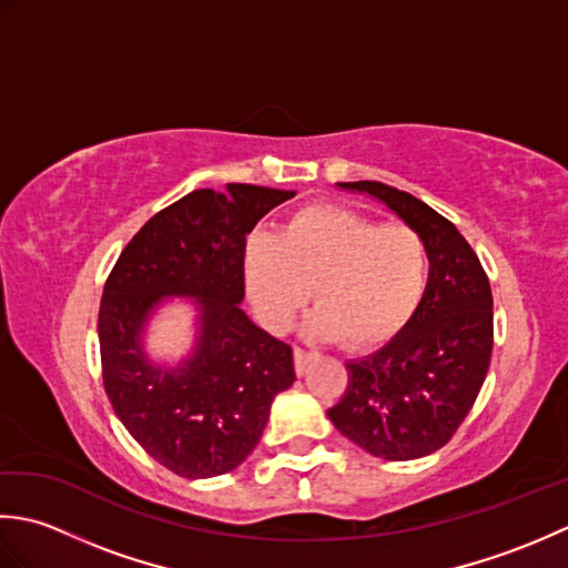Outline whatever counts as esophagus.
<instances>
[{"label":"esophagus","instance_id":"34e87169","mask_svg":"<svg viewBox=\"0 0 568 568\" xmlns=\"http://www.w3.org/2000/svg\"><path fill=\"white\" fill-rule=\"evenodd\" d=\"M312 358H315V354L305 352L303 346H295V371H297V376H303V373L307 371V364H310Z\"/></svg>","mask_w":568,"mask_h":568}]
</instances>
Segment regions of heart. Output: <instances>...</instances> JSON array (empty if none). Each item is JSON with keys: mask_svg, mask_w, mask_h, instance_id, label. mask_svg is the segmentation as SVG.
Returning a JSON list of instances; mask_svg holds the SVG:
<instances>
[{"mask_svg": "<svg viewBox=\"0 0 568 568\" xmlns=\"http://www.w3.org/2000/svg\"><path fill=\"white\" fill-rule=\"evenodd\" d=\"M429 246L415 226L381 224L332 204L295 212L246 246V285L261 322L283 332L312 297L310 332L373 346L400 332L429 283Z\"/></svg>", "mask_w": 568, "mask_h": 568, "instance_id": "obj_1", "label": "heart"}]
</instances>
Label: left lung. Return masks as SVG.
I'll use <instances>...</instances> for the list:
<instances>
[{"mask_svg":"<svg viewBox=\"0 0 568 568\" xmlns=\"http://www.w3.org/2000/svg\"><path fill=\"white\" fill-rule=\"evenodd\" d=\"M383 200L429 246L427 293L413 320L376 354L346 364L334 427L385 462L442 449L462 427L493 354V293L476 251L429 204L378 180L344 183Z\"/></svg>","mask_w":568,"mask_h":568,"instance_id":"8db88e82","label":"left lung"}]
</instances>
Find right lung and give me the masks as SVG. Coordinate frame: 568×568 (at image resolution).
Returning a JSON list of instances; mask_svg holds the SVG:
<instances>
[{
  "mask_svg": "<svg viewBox=\"0 0 568 568\" xmlns=\"http://www.w3.org/2000/svg\"><path fill=\"white\" fill-rule=\"evenodd\" d=\"M153 214L106 277L100 303L102 381L116 417L151 458L183 478L229 474L256 449L273 397L295 381L293 348L256 327L244 297L246 236L295 192L229 183ZM163 294L203 305V336L185 369L145 364L138 339Z\"/></svg>",
  "mask_w": 568,
  "mask_h": 568,
  "instance_id": "1",
  "label": "right lung"
}]
</instances>
